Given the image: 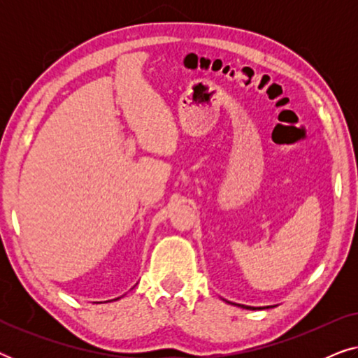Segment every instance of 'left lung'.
<instances>
[{
  "instance_id": "obj_1",
  "label": "left lung",
  "mask_w": 358,
  "mask_h": 358,
  "mask_svg": "<svg viewBox=\"0 0 358 358\" xmlns=\"http://www.w3.org/2000/svg\"><path fill=\"white\" fill-rule=\"evenodd\" d=\"M243 308H249V306H243Z\"/></svg>"
}]
</instances>
